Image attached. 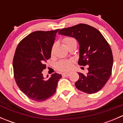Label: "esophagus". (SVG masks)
Returning a JSON list of instances; mask_svg holds the SVG:
<instances>
[{"mask_svg":"<svg viewBox=\"0 0 123 123\" xmlns=\"http://www.w3.org/2000/svg\"><path fill=\"white\" fill-rule=\"evenodd\" d=\"M62 75L63 77H68L69 75V73H64L62 74Z\"/></svg>","mask_w":123,"mask_h":123,"instance_id":"esophagus-1","label":"esophagus"}]
</instances>
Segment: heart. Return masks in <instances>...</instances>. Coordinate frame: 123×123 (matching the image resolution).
<instances>
[{
  "label": "heart",
  "instance_id": "1",
  "mask_svg": "<svg viewBox=\"0 0 123 123\" xmlns=\"http://www.w3.org/2000/svg\"><path fill=\"white\" fill-rule=\"evenodd\" d=\"M63 43L67 47L73 44H77L76 40L71 37H65L62 39ZM54 53V47H52L51 50V54ZM73 61L71 60H62L57 63L56 69L61 71H68L71 69L73 66Z\"/></svg>",
  "mask_w": 123,
  "mask_h": 123
}]
</instances>
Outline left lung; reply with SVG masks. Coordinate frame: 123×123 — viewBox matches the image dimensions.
<instances>
[{
  "label": "left lung",
  "mask_w": 123,
  "mask_h": 123,
  "mask_svg": "<svg viewBox=\"0 0 123 123\" xmlns=\"http://www.w3.org/2000/svg\"><path fill=\"white\" fill-rule=\"evenodd\" d=\"M59 34L77 40L80 44L79 65H88V73H79L75 83L77 89L86 93H95L101 90L112 73L113 56L110 44L98 30L85 24L63 28Z\"/></svg>",
  "instance_id": "8db88e82"
}]
</instances>
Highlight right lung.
Wrapping results in <instances>:
<instances>
[{"instance_id": "add662e5", "label": "right lung", "mask_w": 123, "mask_h": 123, "mask_svg": "<svg viewBox=\"0 0 123 123\" xmlns=\"http://www.w3.org/2000/svg\"><path fill=\"white\" fill-rule=\"evenodd\" d=\"M59 29L36 31L19 43L13 59V75L21 90L30 99L42 102L54 95L61 74H52L43 78L42 71L51 56V50Z\"/></svg>"}]
</instances>
